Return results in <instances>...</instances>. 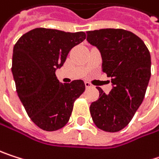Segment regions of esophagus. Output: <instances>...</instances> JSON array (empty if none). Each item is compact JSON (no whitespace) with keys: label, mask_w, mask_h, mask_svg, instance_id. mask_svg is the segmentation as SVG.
Masks as SVG:
<instances>
[{"label":"esophagus","mask_w":159,"mask_h":159,"mask_svg":"<svg viewBox=\"0 0 159 159\" xmlns=\"http://www.w3.org/2000/svg\"><path fill=\"white\" fill-rule=\"evenodd\" d=\"M85 85H86V88H87V89L91 88V84H90L89 82H88V81H86V82H85Z\"/></svg>","instance_id":"1"}]
</instances>
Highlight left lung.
Instances as JSON below:
<instances>
[{"mask_svg":"<svg viewBox=\"0 0 159 159\" xmlns=\"http://www.w3.org/2000/svg\"><path fill=\"white\" fill-rule=\"evenodd\" d=\"M87 41L99 49L102 71L113 87L109 94L97 88L100 97L89 109L92 120L104 131H119L143 101L151 77L150 53L142 39L121 29L88 31Z\"/></svg>","mask_w":159,"mask_h":159,"instance_id":"8db88e82","label":"left lung"}]
</instances>
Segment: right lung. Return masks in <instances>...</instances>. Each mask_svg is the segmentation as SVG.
<instances>
[{"instance_id":"obj_1","label":"right lung","mask_w":159,"mask_h":159,"mask_svg":"<svg viewBox=\"0 0 159 159\" xmlns=\"http://www.w3.org/2000/svg\"><path fill=\"white\" fill-rule=\"evenodd\" d=\"M86 33L37 28L23 34L13 49L12 73L16 92L28 116L40 129L54 131L69 121L74 101L85 91L83 80L60 83V69L70 50Z\"/></svg>"}]
</instances>
